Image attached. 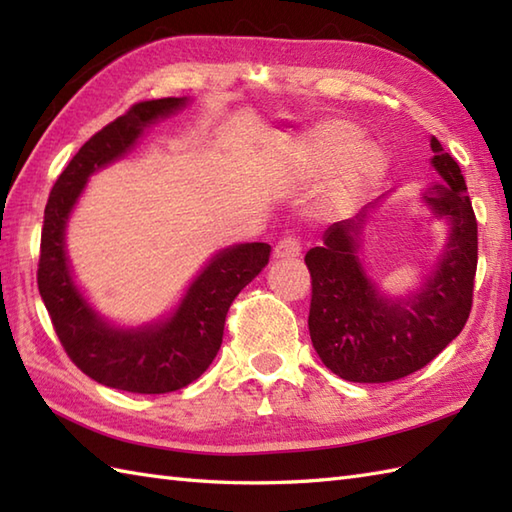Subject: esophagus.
Listing matches in <instances>:
<instances>
[{
    "instance_id": "esophagus-1",
    "label": "esophagus",
    "mask_w": 512,
    "mask_h": 512,
    "mask_svg": "<svg viewBox=\"0 0 512 512\" xmlns=\"http://www.w3.org/2000/svg\"><path fill=\"white\" fill-rule=\"evenodd\" d=\"M301 242L297 237H284L279 239L277 246H275V259H297L301 255Z\"/></svg>"
}]
</instances>
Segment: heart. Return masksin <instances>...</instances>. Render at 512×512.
<instances>
[{
    "instance_id": "1",
    "label": "heart",
    "mask_w": 512,
    "mask_h": 512,
    "mask_svg": "<svg viewBox=\"0 0 512 512\" xmlns=\"http://www.w3.org/2000/svg\"><path fill=\"white\" fill-rule=\"evenodd\" d=\"M352 125L330 121L321 125L301 149V158L310 169H321L332 162L328 180V200L347 204L372 187L385 171V154L374 140L352 136Z\"/></svg>"
}]
</instances>
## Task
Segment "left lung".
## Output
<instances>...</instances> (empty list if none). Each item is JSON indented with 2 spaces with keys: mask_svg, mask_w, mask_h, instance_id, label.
I'll return each mask as SVG.
<instances>
[{
  "mask_svg": "<svg viewBox=\"0 0 512 512\" xmlns=\"http://www.w3.org/2000/svg\"><path fill=\"white\" fill-rule=\"evenodd\" d=\"M431 149L442 182L424 193V202L451 222V237L418 295L383 299L365 277L356 257L365 211L332 224L323 244L306 255L312 345L325 367L352 383H391L418 372L462 332L471 314L477 220L460 165L438 138H431Z\"/></svg>",
  "mask_w": 512,
  "mask_h": 512,
  "instance_id": "left-lung-1",
  "label": "left lung"
}]
</instances>
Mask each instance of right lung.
Returning <instances> with one entry per match:
<instances>
[{"label": "right lung", "mask_w": 512, "mask_h": 512, "mask_svg": "<svg viewBox=\"0 0 512 512\" xmlns=\"http://www.w3.org/2000/svg\"><path fill=\"white\" fill-rule=\"evenodd\" d=\"M184 101L176 96L140 101L96 132L54 182L43 211L37 284L54 332L85 376L132 394H167L198 380L220 350L228 308L270 257V246L262 242L222 250L193 281L173 317L143 330L105 325L74 286L63 231L85 180L123 156L143 127L176 112Z\"/></svg>", "instance_id": "add662e5"}]
</instances>
